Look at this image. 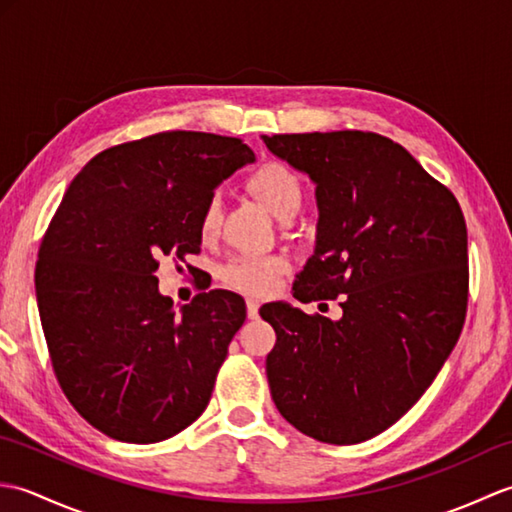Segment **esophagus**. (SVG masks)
Wrapping results in <instances>:
<instances>
[{"instance_id": "1", "label": "esophagus", "mask_w": 512, "mask_h": 512, "mask_svg": "<svg viewBox=\"0 0 512 512\" xmlns=\"http://www.w3.org/2000/svg\"><path fill=\"white\" fill-rule=\"evenodd\" d=\"M246 312H248V319H257L259 303H257L255 299H248V301H246Z\"/></svg>"}]
</instances>
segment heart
Listing matches in <instances>:
<instances>
[{
  "label": "heart",
  "mask_w": 512,
  "mask_h": 512,
  "mask_svg": "<svg viewBox=\"0 0 512 512\" xmlns=\"http://www.w3.org/2000/svg\"><path fill=\"white\" fill-rule=\"evenodd\" d=\"M246 184L250 193L262 202L266 209L279 220L295 215L303 200V187L295 171L281 160H264L248 173ZM222 224V200L217 193H211L204 200L198 233L202 239H213ZM288 270V259L279 255L255 257L237 255L220 268V279L228 288L246 292V295H268L277 288L281 273Z\"/></svg>",
  "instance_id": "obj_1"
}]
</instances>
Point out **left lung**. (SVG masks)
Returning <instances> with one entry per match:
<instances>
[{
  "label": "left lung",
  "mask_w": 512,
  "mask_h": 512,
  "mask_svg": "<svg viewBox=\"0 0 512 512\" xmlns=\"http://www.w3.org/2000/svg\"><path fill=\"white\" fill-rule=\"evenodd\" d=\"M317 184V246L292 297H341L332 321L266 303L277 343L270 396L306 436L356 444L416 405L460 339L469 301L466 222L455 195L405 147L372 132L264 136Z\"/></svg>",
  "instance_id": "1"
}]
</instances>
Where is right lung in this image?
I'll list each match as a JSON object with an SVG mask.
<instances>
[{"mask_svg":"<svg viewBox=\"0 0 512 512\" xmlns=\"http://www.w3.org/2000/svg\"><path fill=\"white\" fill-rule=\"evenodd\" d=\"M248 162L239 138L162 132L101 151L65 191L39 248L37 306L63 394L105 436L167 440L209 405L246 303L209 290L176 312L154 273L162 255L200 253L204 200Z\"/></svg>","mask_w":512,"mask_h":512,"instance_id":"right-lung-1","label":"right lung"}]
</instances>
